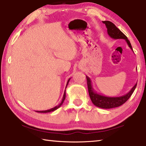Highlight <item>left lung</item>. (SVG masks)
Returning <instances> with one entry per match:
<instances>
[{"mask_svg":"<svg viewBox=\"0 0 146 146\" xmlns=\"http://www.w3.org/2000/svg\"><path fill=\"white\" fill-rule=\"evenodd\" d=\"M106 26L108 34L109 36L113 39H124L127 42L131 50L133 52V48L130 41L128 40L127 37L125 36L121 31L119 30L113 23L109 21H102ZM87 81V86L88 90V94H89L90 98L92 103L97 107L102 108V109H111V108L119 107L123 104L127 100L132 96L133 91L135 90L137 84L134 85L129 92L125 95L119 97H108L103 95H101L96 92V91L94 89L92 85V82L89 77L86 76Z\"/></svg>","mask_w":146,"mask_h":146,"instance_id":"left-lung-1","label":"left lung"}]
</instances>
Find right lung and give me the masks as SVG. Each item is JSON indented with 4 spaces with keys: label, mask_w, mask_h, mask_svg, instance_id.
I'll return each instance as SVG.
<instances>
[{
    "label": "right lung",
    "mask_w": 146,
    "mask_h": 146,
    "mask_svg": "<svg viewBox=\"0 0 146 146\" xmlns=\"http://www.w3.org/2000/svg\"><path fill=\"white\" fill-rule=\"evenodd\" d=\"M70 79H71V78L69 80H68V81L67 82V84H66V86L65 88H66V87L68 86V83H69V82L70 80ZM65 98H66V90H64V95H63V97H62V101L61 102V103H60L58 106H55V107L53 108H51V109H50V110H45V111H36V112H38V113H49V112H51V111H55L56 110H58V108L62 104V103H63V102L64 101Z\"/></svg>",
    "instance_id": "add662e5"
}]
</instances>
